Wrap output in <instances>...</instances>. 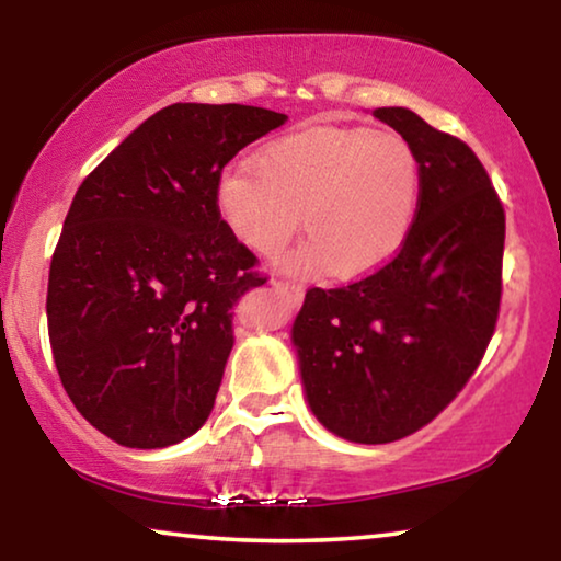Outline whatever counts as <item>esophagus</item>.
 <instances>
[{
	"label": "esophagus",
	"instance_id": "obj_1",
	"mask_svg": "<svg viewBox=\"0 0 561 561\" xmlns=\"http://www.w3.org/2000/svg\"><path fill=\"white\" fill-rule=\"evenodd\" d=\"M273 286L278 288V290H286V294H288V296H294L296 301H298V298L304 296V286H301V283H290V280L275 278V280H273Z\"/></svg>",
	"mask_w": 561,
	"mask_h": 561
}]
</instances>
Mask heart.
<instances>
[{"label":"heart","mask_w":561,"mask_h":561,"mask_svg":"<svg viewBox=\"0 0 561 561\" xmlns=\"http://www.w3.org/2000/svg\"><path fill=\"white\" fill-rule=\"evenodd\" d=\"M424 163L411 140L370 127H311L265 145L255 165L227 168L214 209L237 242L275 257L298 229L311 237L288 265L359 278L393 260L416 225Z\"/></svg>","instance_id":"heart-1"}]
</instances>
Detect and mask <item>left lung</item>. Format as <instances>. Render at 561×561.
I'll return each mask as SVG.
<instances>
[{
    "label": "left lung",
    "instance_id": "obj_1",
    "mask_svg": "<svg viewBox=\"0 0 561 561\" xmlns=\"http://www.w3.org/2000/svg\"><path fill=\"white\" fill-rule=\"evenodd\" d=\"M373 114L424 163L416 225L378 271L309 288L294 324L311 411L357 444L403 439L455 401L493 340L503 296L505 211L480 158L403 106Z\"/></svg>",
    "mask_w": 561,
    "mask_h": 561
}]
</instances>
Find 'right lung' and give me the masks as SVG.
<instances>
[{
    "label": "right lung",
    "instance_id": "obj_1",
    "mask_svg": "<svg viewBox=\"0 0 561 561\" xmlns=\"http://www.w3.org/2000/svg\"><path fill=\"white\" fill-rule=\"evenodd\" d=\"M283 122L263 106L171 104L76 191L50 260V350L81 416L122 447L179 444L209 419L232 306L267 280L219 221L214 186Z\"/></svg>",
    "mask_w": 561,
    "mask_h": 561
}]
</instances>
